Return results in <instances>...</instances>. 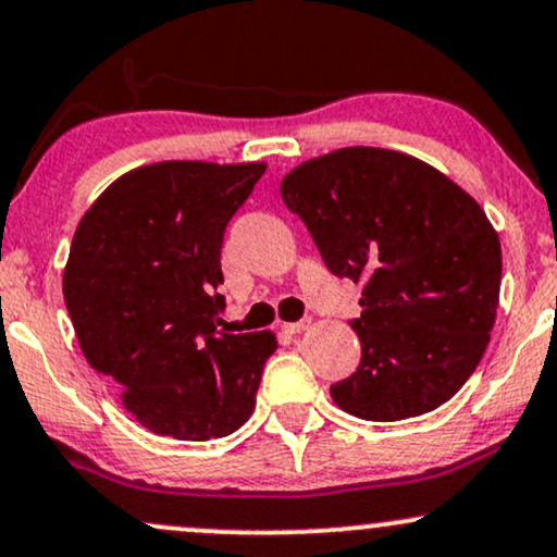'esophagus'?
<instances>
[{"label": "esophagus", "mask_w": 557, "mask_h": 557, "mask_svg": "<svg viewBox=\"0 0 557 557\" xmlns=\"http://www.w3.org/2000/svg\"><path fill=\"white\" fill-rule=\"evenodd\" d=\"M311 327V319H300V322H285L283 330L287 332V335H298V332L309 330Z\"/></svg>", "instance_id": "esophagus-1"}]
</instances>
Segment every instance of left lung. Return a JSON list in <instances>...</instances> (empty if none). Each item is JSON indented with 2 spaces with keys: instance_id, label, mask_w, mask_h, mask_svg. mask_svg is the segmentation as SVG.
Wrapping results in <instances>:
<instances>
[{
  "instance_id": "8db88e82",
  "label": "left lung",
  "mask_w": 557,
  "mask_h": 557,
  "mask_svg": "<svg viewBox=\"0 0 557 557\" xmlns=\"http://www.w3.org/2000/svg\"><path fill=\"white\" fill-rule=\"evenodd\" d=\"M280 194L327 270L361 285L350 322L361 363L332 400L369 421L450 400L482 361L500 300V240L482 207L430 164L372 146L304 162Z\"/></svg>"
}]
</instances>
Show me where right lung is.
<instances>
[{"instance_id": "add662e5", "label": "right lung", "mask_w": 557, "mask_h": 557, "mask_svg": "<svg viewBox=\"0 0 557 557\" xmlns=\"http://www.w3.org/2000/svg\"><path fill=\"white\" fill-rule=\"evenodd\" d=\"M267 164L159 162L83 214L62 277L83 356L162 437H225L251 417L272 332L220 330L222 240Z\"/></svg>"}]
</instances>
